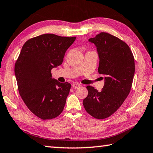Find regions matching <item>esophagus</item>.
Masks as SVG:
<instances>
[{
  "label": "esophagus",
  "instance_id": "esophagus-1",
  "mask_svg": "<svg viewBox=\"0 0 153 153\" xmlns=\"http://www.w3.org/2000/svg\"><path fill=\"white\" fill-rule=\"evenodd\" d=\"M80 86H81V85L79 84H76V83H75V84L72 85V87H73L74 88H78L80 87Z\"/></svg>",
  "mask_w": 153,
  "mask_h": 153
}]
</instances>
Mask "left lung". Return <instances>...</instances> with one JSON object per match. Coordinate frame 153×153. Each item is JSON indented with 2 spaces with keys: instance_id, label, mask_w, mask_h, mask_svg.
<instances>
[{
  "instance_id": "left-lung-1",
  "label": "left lung",
  "mask_w": 153,
  "mask_h": 153,
  "mask_svg": "<svg viewBox=\"0 0 153 153\" xmlns=\"http://www.w3.org/2000/svg\"><path fill=\"white\" fill-rule=\"evenodd\" d=\"M89 41L96 45L100 62L98 73L104 75L101 91L88 85V96L83 105L89 114L104 119L113 114L130 91L135 71L134 59L129 46L120 39L100 33Z\"/></svg>"
}]
</instances>
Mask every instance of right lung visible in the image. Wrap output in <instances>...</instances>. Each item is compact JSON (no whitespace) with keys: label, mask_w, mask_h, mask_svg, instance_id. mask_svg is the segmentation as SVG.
<instances>
[{"label":"right lung","mask_w":153,"mask_h":153,"mask_svg":"<svg viewBox=\"0 0 153 153\" xmlns=\"http://www.w3.org/2000/svg\"><path fill=\"white\" fill-rule=\"evenodd\" d=\"M76 37L43 34L30 39L22 48L15 65L18 90L27 108L42 120L63 112L71 84L53 79L51 71L62 64Z\"/></svg>","instance_id":"obj_1"}]
</instances>
